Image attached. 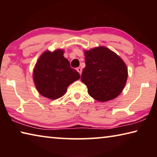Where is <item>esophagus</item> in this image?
I'll use <instances>...</instances> for the list:
<instances>
[{
  "label": "esophagus",
  "instance_id": "34e87169",
  "mask_svg": "<svg viewBox=\"0 0 157 157\" xmlns=\"http://www.w3.org/2000/svg\"><path fill=\"white\" fill-rule=\"evenodd\" d=\"M77 71H78V72L80 74H82V68H80V67H78V68H77Z\"/></svg>",
  "mask_w": 157,
  "mask_h": 157
}]
</instances>
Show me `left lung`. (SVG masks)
I'll return each instance as SVG.
<instances>
[{
	"label": "left lung",
	"mask_w": 157,
	"mask_h": 157,
	"mask_svg": "<svg viewBox=\"0 0 157 157\" xmlns=\"http://www.w3.org/2000/svg\"><path fill=\"white\" fill-rule=\"evenodd\" d=\"M85 64L81 80L88 88L90 96L100 102L113 100L125 86L127 66L123 59L105 46L84 51Z\"/></svg>",
	"instance_id": "obj_1"
}]
</instances>
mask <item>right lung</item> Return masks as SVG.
Instances as JSON below:
<instances>
[{"label": "right lung", "instance_id": "right-lung-1", "mask_svg": "<svg viewBox=\"0 0 157 157\" xmlns=\"http://www.w3.org/2000/svg\"><path fill=\"white\" fill-rule=\"evenodd\" d=\"M79 73L70 66L63 50L44 52L36 63L33 79L37 91L51 100L62 97L68 86L79 79Z\"/></svg>", "mask_w": 157, "mask_h": 157}]
</instances>
